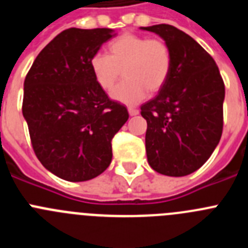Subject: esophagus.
Masks as SVG:
<instances>
[{
	"label": "esophagus",
	"instance_id": "esophagus-1",
	"mask_svg": "<svg viewBox=\"0 0 248 248\" xmlns=\"http://www.w3.org/2000/svg\"><path fill=\"white\" fill-rule=\"evenodd\" d=\"M128 111L131 117H134V115H138V114H139V110H138V109H134V108H129Z\"/></svg>",
	"mask_w": 248,
	"mask_h": 248
}]
</instances>
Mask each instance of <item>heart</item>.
<instances>
[{
    "instance_id": "1",
    "label": "heart",
    "mask_w": 248,
    "mask_h": 248,
    "mask_svg": "<svg viewBox=\"0 0 248 248\" xmlns=\"http://www.w3.org/2000/svg\"><path fill=\"white\" fill-rule=\"evenodd\" d=\"M109 56L95 53L89 59L92 74L103 91H110L122 77L125 79L111 92V98L134 105L148 91L157 93L171 71V50L164 39L123 33L108 46Z\"/></svg>"
}]
</instances>
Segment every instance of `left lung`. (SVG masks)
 Returning <instances> with one entry per match:
<instances>
[{"label":"left lung","instance_id":"8db88e82","mask_svg":"<svg viewBox=\"0 0 248 248\" xmlns=\"http://www.w3.org/2000/svg\"><path fill=\"white\" fill-rule=\"evenodd\" d=\"M141 30L159 34L171 50V71L157 95L141 105L148 163L168 176H185L207 161L222 135L225 84L200 45L170 25Z\"/></svg>","mask_w":248,"mask_h":248}]
</instances>
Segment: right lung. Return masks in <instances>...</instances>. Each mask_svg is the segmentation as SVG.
Returning a JSON list of instances; mask_svg holds the SVG:
<instances>
[{
    "label": "right lung",
    "instance_id": "obj_1",
    "mask_svg": "<svg viewBox=\"0 0 248 248\" xmlns=\"http://www.w3.org/2000/svg\"><path fill=\"white\" fill-rule=\"evenodd\" d=\"M110 28H68L43 48L25 79L22 113L34 154L63 180L87 181L110 165L111 139L129 114L97 84L89 59Z\"/></svg>",
    "mask_w": 248,
    "mask_h": 248
}]
</instances>
